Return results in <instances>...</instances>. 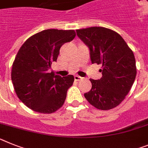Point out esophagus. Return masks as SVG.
<instances>
[{
    "instance_id": "obj_1",
    "label": "esophagus",
    "mask_w": 148,
    "mask_h": 148,
    "mask_svg": "<svg viewBox=\"0 0 148 148\" xmlns=\"http://www.w3.org/2000/svg\"><path fill=\"white\" fill-rule=\"evenodd\" d=\"M74 79H75V81H79L82 79V78L81 76H79V75H75V76H74Z\"/></svg>"
}]
</instances>
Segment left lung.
I'll return each mask as SVG.
<instances>
[{"label": "left lung", "mask_w": 148, "mask_h": 148, "mask_svg": "<svg viewBox=\"0 0 148 148\" xmlns=\"http://www.w3.org/2000/svg\"><path fill=\"white\" fill-rule=\"evenodd\" d=\"M90 50L92 64L102 65V78L90 79L92 88L84 97L101 110L115 108L128 94L136 76L134 54L122 36L103 27L76 30Z\"/></svg>", "instance_id": "left-lung-1"}]
</instances>
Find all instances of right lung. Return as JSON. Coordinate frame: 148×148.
<instances>
[{"mask_svg": "<svg viewBox=\"0 0 148 148\" xmlns=\"http://www.w3.org/2000/svg\"><path fill=\"white\" fill-rule=\"evenodd\" d=\"M74 30L48 29L29 37L18 51L11 79L18 99L34 112L51 114L62 107L74 82L49 71L60 49L75 38Z\"/></svg>", "mask_w": 148, "mask_h": 148, "instance_id": "1", "label": "right lung"}]
</instances>
